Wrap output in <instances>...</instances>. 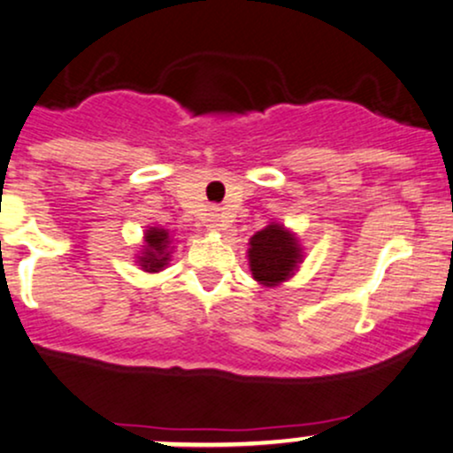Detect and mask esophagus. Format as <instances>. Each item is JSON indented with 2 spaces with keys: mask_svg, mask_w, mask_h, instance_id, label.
<instances>
[{
  "mask_svg": "<svg viewBox=\"0 0 453 453\" xmlns=\"http://www.w3.org/2000/svg\"><path fill=\"white\" fill-rule=\"evenodd\" d=\"M227 226H230V217H227L226 212H221V211L212 212L211 226H208V227H212V230H226Z\"/></svg>",
  "mask_w": 453,
  "mask_h": 453,
  "instance_id": "34e87169",
  "label": "esophagus"
}]
</instances>
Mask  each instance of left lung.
Returning a JSON list of instances; mask_svg holds the SVG:
<instances>
[{"mask_svg": "<svg viewBox=\"0 0 453 453\" xmlns=\"http://www.w3.org/2000/svg\"><path fill=\"white\" fill-rule=\"evenodd\" d=\"M247 257L253 280L266 288H275L295 275L303 260V250L290 230L280 223H271L250 238Z\"/></svg>", "mask_w": 453, "mask_h": 453, "instance_id": "left-lung-1", "label": "left lung"}]
</instances>
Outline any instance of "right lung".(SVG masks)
I'll list each match as a JSON object with an SVG mask.
<instances>
[{"instance_id": "1", "label": "right lung", "mask_w": 453, "mask_h": 453, "mask_svg": "<svg viewBox=\"0 0 453 453\" xmlns=\"http://www.w3.org/2000/svg\"><path fill=\"white\" fill-rule=\"evenodd\" d=\"M143 251L137 256V265L146 273H158L167 266L170 262V245L172 236L170 232L163 227H148L146 236H143Z\"/></svg>"}]
</instances>
